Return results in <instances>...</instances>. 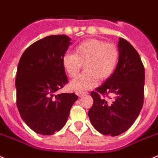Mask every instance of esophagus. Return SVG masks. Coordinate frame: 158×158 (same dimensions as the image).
I'll return each instance as SVG.
<instances>
[{"label":"esophagus","instance_id":"1","mask_svg":"<svg viewBox=\"0 0 158 158\" xmlns=\"http://www.w3.org/2000/svg\"><path fill=\"white\" fill-rule=\"evenodd\" d=\"M87 92L86 91H79V92H77V94L79 96V97H83L85 95L87 94Z\"/></svg>","mask_w":158,"mask_h":158}]
</instances>
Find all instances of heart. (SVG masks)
Here are the masks:
<instances>
[{"label": "heart", "instance_id": "obj_1", "mask_svg": "<svg viewBox=\"0 0 158 158\" xmlns=\"http://www.w3.org/2000/svg\"><path fill=\"white\" fill-rule=\"evenodd\" d=\"M118 60L119 50L116 44L89 39L78 44L74 54L64 55L62 66L68 76L73 78L77 76L83 64L84 73L70 83V88L79 92L94 87L98 79H108L115 70Z\"/></svg>", "mask_w": 158, "mask_h": 158}]
</instances>
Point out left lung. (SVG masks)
<instances>
[{
    "instance_id": "left-lung-1",
    "label": "left lung",
    "mask_w": 158,
    "mask_h": 158,
    "mask_svg": "<svg viewBox=\"0 0 158 158\" xmlns=\"http://www.w3.org/2000/svg\"><path fill=\"white\" fill-rule=\"evenodd\" d=\"M119 60L111 76L90 94L94 104L88 112L91 123L103 135L115 136L133 124L144 103V68L129 42L119 38ZM114 96L109 103V94ZM111 99V98H110Z\"/></svg>"
}]
</instances>
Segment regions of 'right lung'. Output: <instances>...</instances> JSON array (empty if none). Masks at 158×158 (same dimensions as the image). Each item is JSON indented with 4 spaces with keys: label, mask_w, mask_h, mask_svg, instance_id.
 <instances>
[{
    "label": "right lung",
    "mask_w": 158,
    "mask_h": 158,
    "mask_svg": "<svg viewBox=\"0 0 158 158\" xmlns=\"http://www.w3.org/2000/svg\"><path fill=\"white\" fill-rule=\"evenodd\" d=\"M67 35H50L25 50L17 69V106L20 115L36 133L52 135L67 122L74 93L55 94L68 83L62 57L71 44Z\"/></svg>",
    "instance_id": "add662e5"
}]
</instances>
